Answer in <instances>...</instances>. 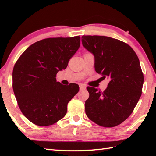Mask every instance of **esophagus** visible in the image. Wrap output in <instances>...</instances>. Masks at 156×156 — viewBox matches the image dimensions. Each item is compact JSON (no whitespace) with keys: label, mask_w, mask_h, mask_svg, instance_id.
<instances>
[{"label":"esophagus","mask_w":156,"mask_h":156,"mask_svg":"<svg viewBox=\"0 0 156 156\" xmlns=\"http://www.w3.org/2000/svg\"><path fill=\"white\" fill-rule=\"evenodd\" d=\"M86 89V86L83 84H80V90H84Z\"/></svg>","instance_id":"obj_1"}]
</instances>
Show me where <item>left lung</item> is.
<instances>
[{"mask_svg": "<svg viewBox=\"0 0 156 156\" xmlns=\"http://www.w3.org/2000/svg\"><path fill=\"white\" fill-rule=\"evenodd\" d=\"M84 48L95 58V70L109 79L103 92L87 87L85 113L97 125L113 127L133 112L141 96L144 76L136 52L122 41L102 36H83Z\"/></svg>", "mask_w": 156, "mask_h": 156, "instance_id": "obj_1", "label": "left lung"}]
</instances>
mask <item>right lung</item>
Segmentation results:
<instances>
[{"label": "right lung", "mask_w": 156, "mask_h": 156, "mask_svg": "<svg viewBox=\"0 0 156 156\" xmlns=\"http://www.w3.org/2000/svg\"><path fill=\"white\" fill-rule=\"evenodd\" d=\"M80 45V37L49 38L30 45L14 65L13 90L18 107L27 119L38 126L54 125L67 113V104L79 86L56 81Z\"/></svg>", "instance_id": "right-lung-1"}]
</instances>
